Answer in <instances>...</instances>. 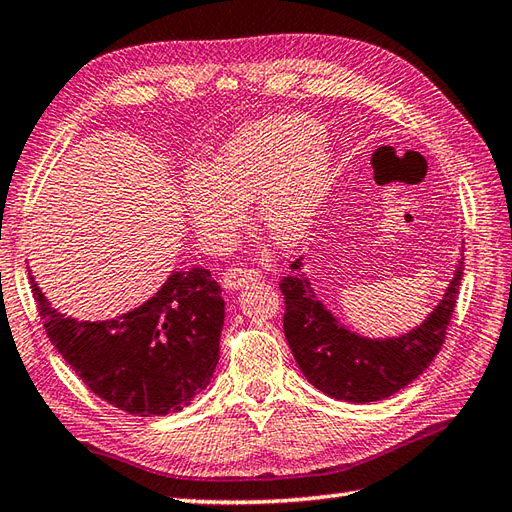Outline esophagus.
<instances>
[{
    "instance_id": "obj_1",
    "label": "esophagus",
    "mask_w": 512,
    "mask_h": 512,
    "mask_svg": "<svg viewBox=\"0 0 512 512\" xmlns=\"http://www.w3.org/2000/svg\"><path fill=\"white\" fill-rule=\"evenodd\" d=\"M257 279H259V270H255V268L230 266L222 277V284L228 290H239L242 286H246L248 282H257Z\"/></svg>"
}]
</instances>
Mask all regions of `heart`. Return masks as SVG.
I'll use <instances>...</instances> for the list:
<instances>
[{"label": "heart", "instance_id": "1", "mask_svg": "<svg viewBox=\"0 0 512 512\" xmlns=\"http://www.w3.org/2000/svg\"><path fill=\"white\" fill-rule=\"evenodd\" d=\"M330 184L324 130L306 115H277L226 139L206 170H188L179 186L188 222L210 248L228 244L246 206L279 246L297 244L313 224Z\"/></svg>", "mask_w": 512, "mask_h": 512}]
</instances>
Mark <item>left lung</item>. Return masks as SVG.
Returning a JSON list of instances; mask_svg holds the SVG:
<instances>
[{
    "instance_id": "1",
    "label": "left lung",
    "mask_w": 512,
    "mask_h": 512,
    "mask_svg": "<svg viewBox=\"0 0 512 512\" xmlns=\"http://www.w3.org/2000/svg\"><path fill=\"white\" fill-rule=\"evenodd\" d=\"M290 268L295 273L279 288L286 304L284 335L295 362L315 388L353 404L386 399L424 373L444 346L464 275L459 259L444 299L422 326L395 339H366L350 333L319 302L302 273V259Z\"/></svg>"
}]
</instances>
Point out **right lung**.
<instances>
[{
  "mask_svg": "<svg viewBox=\"0 0 512 512\" xmlns=\"http://www.w3.org/2000/svg\"><path fill=\"white\" fill-rule=\"evenodd\" d=\"M46 335L97 397L130 415L186 408L219 362L224 297L210 270H175L155 297L110 322H77L48 304L30 275Z\"/></svg>",
  "mask_w": 512,
  "mask_h": 512,
  "instance_id": "right-lung-1",
  "label": "right lung"
}]
</instances>
